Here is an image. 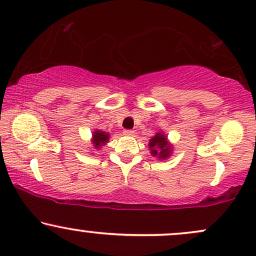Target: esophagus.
Returning a JSON list of instances; mask_svg holds the SVG:
<instances>
[{"mask_svg": "<svg viewBox=\"0 0 256 256\" xmlns=\"http://www.w3.org/2000/svg\"><path fill=\"white\" fill-rule=\"evenodd\" d=\"M123 134L128 135V136H133V135L135 134V132L132 130V129H124V130H123Z\"/></svg>", "mask_w": 256, "mask_h": 256, "instance_id": "obj_1", "label": "esophagus"}]
</instances>
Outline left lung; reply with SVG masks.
<instances>
[{"instance_id":"left-lung-1","label":"left lung","mask_w":256,"mask_h":256,"mask_svg":"<svg viewBox=\"0 0 256 256\" xmlns=\"http://www.w3.org/2000/svg\"><path fill=\"white\" fill-rule=\"evenodd\" d=\"M148 148L153 157L157 158L158 160H165L172 154L174 146L164 132H158L154 136H152V139H150Z\"/></svg>"}]
</instances>
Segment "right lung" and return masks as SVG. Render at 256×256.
Returning a JSON list of instances; mask_svg holds the SVG:
<instances>
[{
    "mask_svg": "<svg viewBox=\"0 0 256 256\" xmlns=\"http://www.w3.org/2000/svg\"><path fill=\"white\" fill-rule=\"evenodd\" d=\"M109 139H110L109 133L102 130V129H94L92 133V139H91V142L93 146L92 148L96 150V151H98V150H100L102 147L106 145Z\"/></svg>",
    "mask_w": 256,
    "mask_h": 256,
    "instance_id": "obj_1",
    "label": "right lung"
}]
</instances>
